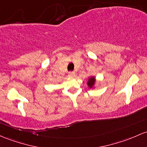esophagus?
Listing matches in <instances>:
<instances>
[{"label":"esophagus","instance_id":"34e87169","mask_svg":"<svg viewBox=\"0 0 147 147\" xmlns=\"http://www.w3.org/2000/svg\"><path fill=\"white\" fill-rule=\"evenodd\" d=\"M75 75V72H70L68 74L69 77H74Z\"/></svg>","mask_w":147,"mask_h":147}]
</instances>
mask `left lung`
<instances>
[{
	"instance_id": "1",
	"label": "left lung",
	"mask_w": 147,
	"mask_h": 147,
	"mask_svg": "<svg viewBox=\"0 0 147 147\" xmlns=\"http://www.w3.org/2000/svg\"><path fill=\"white\" fill-rule=\"evenodd\" d=\"M94 84H95V78H94V77H91V78H89V80H88V86H89L90 88H92L93 85H94Z\"/></svg>"
}]
</instances>
